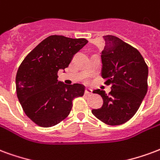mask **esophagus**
Masks as SVG:
<instances>
[{
    "label": "esophagus",
    "mask_w": 160,
    "mask_h": 160,
    "mask_svg": "<svg viewBox=\"0 0 160 160\" xmlns=\"http://www.w3.org/2000/svg\"><path fill=\"white\" fill-rule=\"evenodd\" d=\"M85 94H88V95H90V94H92V90L89 89V88H86L85 89Z\"/></svg>",
    "instance_id": "esophagus-1"
}]
</instances>
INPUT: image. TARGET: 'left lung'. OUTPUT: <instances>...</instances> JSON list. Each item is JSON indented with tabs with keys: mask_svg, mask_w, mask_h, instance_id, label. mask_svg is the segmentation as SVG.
<instances>
[{
	"mask_svg": "<svg viewBox=\"0 0 160 160\" xmlns=\"http://www.w3.org/2000/svg\"><path fill=\"white\" fill-rule=\"evenodd\" d=\"M103 39L101 76L112 90L108 94L101 89L94 90L102 97L103 106L92 110V113L106 124L120 125L136 114L145 97L148 67L136 48L112 35Z\"/></svg>",
	"mask_w": 160,
	"mask_h": 160,
	"instance_id": "obj_1",
	"label": "left lung"
}]
</instances>
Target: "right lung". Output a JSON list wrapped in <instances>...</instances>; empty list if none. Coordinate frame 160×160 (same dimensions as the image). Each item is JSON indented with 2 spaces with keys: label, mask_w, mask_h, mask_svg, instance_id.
I'll use <instances>...</instances> for the list:
<instances>
[{
  "label": "right lung",
  "mask_w": 160,
  "mask_h": 160,
  "mask_svg": "<svg viewBox=\"0 0 160 160\" xmlns=\"http://www.w3.org/2000/svg\"><path fill=\"white\" fill-rule=\"evenodd\" d=\"M88 43L53 35L28 53L16 75L17 96L24 113L41 127H51L68 116L72 101L82 96L85 87L58 82V72L68 67L72 57Z\"/></svg>",
  "instance_id": "right-lung-1"
}]
</instances>
